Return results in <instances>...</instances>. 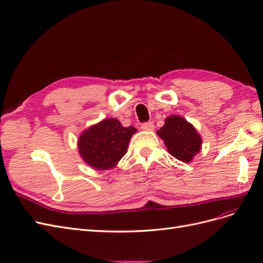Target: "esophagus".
<instances>
[{
	"mask_svg": "<svg viewBox=\"0 0 263 263\" xmlns=\"http://www.w3.org/2000/svg\"><path fill=\"white\" fill-rule=\"evenodd\" d=\"M142 130L144 131H153L154 130V123L153 122H146L142 124Z\"/></svg>",
	"mask_w": 263,
	"mask_h": 263,
	"instance_id": "34e87169",
	"label": "esophagus"
}]
</instances>
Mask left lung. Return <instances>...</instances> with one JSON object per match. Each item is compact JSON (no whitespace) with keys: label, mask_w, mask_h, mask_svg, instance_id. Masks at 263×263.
Returning <instances> with one entry per match:
<instances>
[{"label":"left lung","mask_w":263,"mask_h":263,"mask_svg":"<svg viewBox=\"0 0 263 263\" xmlns=\"http://www.w3.org/2000/svg\"><path fill=\"white\" fill-rule=\"evenodd\" d=\"M168 153L178 161L190 163L201 149V137L195 126L181 116H171L156 131Z\"/></svg>","instance_id":"8db88e82"}]
</instances>
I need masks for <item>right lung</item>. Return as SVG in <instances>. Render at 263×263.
I'll return each instance as SVG.
<instances>
[{"label": "right lung", "mask_w": 263, "mask_h": 263, "mask_svg": "<svg viewBox=\"0 0 263 263\" xmlns=\"http://www.w3.org/2000/svg\"><path fill=\"white\" fill-rule=\"evenodd\" d=\"M136 132V127H124L115 118L103 119L81 132L77 142L79 154L89 166L97 171L114 168L126 153Z\"/></svg>", "instance_id": "add662e5"}]
</instances>
